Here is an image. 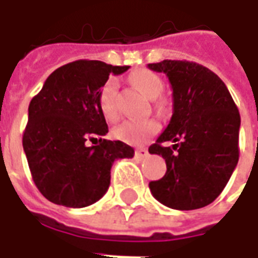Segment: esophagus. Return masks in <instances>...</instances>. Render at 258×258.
Segmentation results:
<instances>
[{
    "mask_svg": "<svg viewBox=\"0 0 258 258\" xmlns=\"http://www.w3.org/2000/svg\"><path fill=\"white\" fill-rule=\"evenodd\" d=\"M135 156L140 157V159H144V157L148 156V149H146V148H138V149L135 151Z\"/></svg>",
    "mask_w": 258,
    "mask_h": 258,
    "instance_id": "esophagus-1",
    "label": "esophagus"
}]
</instances>
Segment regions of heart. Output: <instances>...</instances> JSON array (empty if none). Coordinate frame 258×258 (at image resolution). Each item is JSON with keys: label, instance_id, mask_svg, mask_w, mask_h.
Listing matches in <instances>:
<instances>
[{"label": "heart", "instance_id": "heart-1", "mask_svg": "<svg viewBox=\"0 0 258 258\" xmlns=\"http://www.w3.org/2000/svg\"><path fill=\"white\" fill-rule=\"evenodd\" d=\"M130 80L148 98L157 96L163 88L162 79L148 69L135 70L134 73L130 76ZM117 88V80L109 79L98 94V106H99L102 116L106 118L107 121H114L118 117V107L116 102ZM164 103H166L164 99H159L156 102V106L163 107ZM159 130L160 127L155 120L145 118V120H138V121H124L113 131V135L125 144L140 145L149 140L151 137L156 135Z\"/></svg>", "mask_w": 258, "mask_h": 258}]
</instances>
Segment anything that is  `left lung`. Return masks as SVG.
Instances as JSON below:
<instances>
[{"label":"left lung","mask_w":258,"mask_h":258,"mask_svg":"<svg viewBox=\"0 0 258 258\" xmlns=\"http://www.w3.org/2000/svg\"><path fill=\"white\" fill-rule=\"evenodd\" d=\"M173 88V116L149 153L162 155L167 171L151 181L152 195L175 210H195L218 198L239 160L240 114L227 85L210 69L188 60L149 63ZM171 140L173 147H163Z\"/></svg>","instance_id":"8db88e82"}]
</instances>
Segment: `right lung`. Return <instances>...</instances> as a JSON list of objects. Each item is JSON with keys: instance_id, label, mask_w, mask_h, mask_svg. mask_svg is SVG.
Masks as SVG:
<instances>
[{"instance_id": "add662e5", "label": "right lung", "mask_w": 258, "mask_h": 258, "mask_svg": "<svg viewBox=\"0 0 258 258\" xmlns=\"http://www.w3.org/2000/svg\"><path fill=\"white\" fill-rule=\"evenodd\" d=\"M128 68L76 60L49 74L31 99L23 149L33 181L49 202L73 209L95 203L110 185L114 160L134 156L121 141L102 140L109 130L98 106L109 76Z\"/></svg>"}]
</instances>
